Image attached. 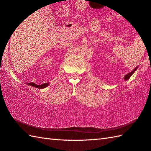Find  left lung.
<instances>
[{"label":"left lung","instance_id":"left-lung-1","mask_svg":"<svg viewBox=\"0 0 151 151\" xmlns=\"http://www.w3.org/2000/svg\"><path fill=\"white\" fill-rule=\"evenodd\" d=\"M137 68H138V66H137V67H136L135 68H134L133 71H131V72H129V73L127 74V75H125V77H124V80H125V81L128 80L129 79L131 78V76L132 75H133V74L134 73V71H135L137 70Z\"/></svg>","mask_w":151,"mask_h":151}]
</instances>
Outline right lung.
I'll use <instances>...</instances> for the list:
<instances>
[{
  "instance_id": "1",
  "label": "right lung",
  "mask_w": 151,
  "mask_h": 151,
  "mask_svg": "<svg viewBox=\"0 0 151 151\" xmlns=\"http://www.w3.org/2000/svg\"><path fill=\"white\" fill-rule=\"evenodd\" d=\"M27 85L28 86H32L34 87V88H38V89H44L45 88H46V87L50 85L49 83H45L43 84H41V85H37L35 83H26Z\"/></svg>"
}]
</instances>
